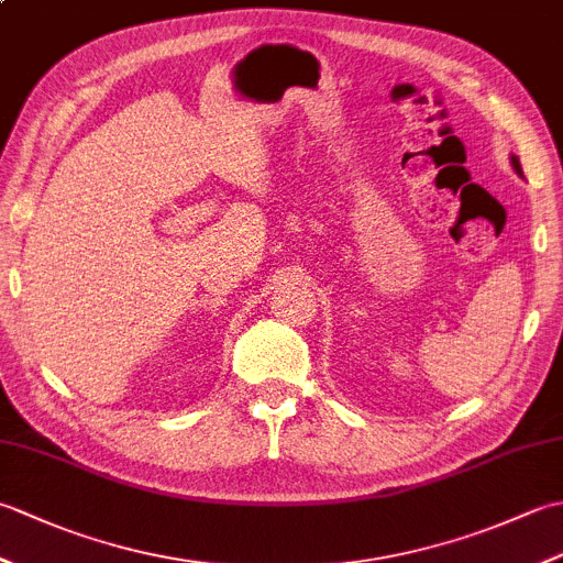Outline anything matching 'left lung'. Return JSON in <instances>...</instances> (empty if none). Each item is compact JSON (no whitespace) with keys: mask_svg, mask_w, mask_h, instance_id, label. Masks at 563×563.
I'll use <instances>...</instances> for the list:
<instances>
[{"mask_svg":"<svg viewBox=\"0 0 563 563\" xmlns=\"http://www.w3.org/2000/svg\"><path fill=\"white\" fill-rule=\"evenodd\" d=\"M510 164H512V169H516V174L522 176V166H520V159L516 157V154H510Z\"/></svg>","mask_w":563,"mask_h":563,"instance_id":"left-lung-1","label":"left lung"}]
</instances>
